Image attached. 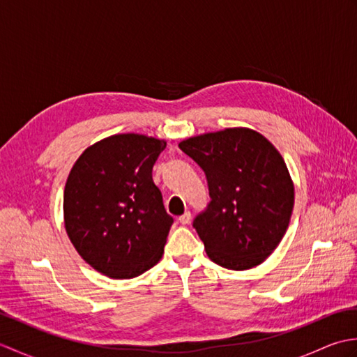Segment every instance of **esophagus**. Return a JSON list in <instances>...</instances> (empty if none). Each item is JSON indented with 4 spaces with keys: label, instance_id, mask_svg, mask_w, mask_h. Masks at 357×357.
Returning <instances> with one entry per match:
<instances>
[{
    "label": "esophagus",
    "instance_id": "1",
    "mask_svg": "<svg viewBox=\"0 0 357 357\" xmlns=\"http://www.w3.org/2000/svg\"><path fill=\"white\" fill-rule=\"evenodd\" d=\"M190 221H192V215H190V211H185L184 215H181V216H179V222L183 224V225L188 224Z\"/></svg>",
    "mask_w": 357,
    "mask_h": 357
}]
</instances>
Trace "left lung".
Wrapping results in <instances>:
<instances>
[{"instance_id":"left-lung-1","label":"left lung","mask_w":357,"mask_h":357,"mask_svg":"<svg viewBox=\"0 0 357 357\" xmlns=\"http://www.w3.org/2000/svg\"><path fill=\"white\" fill-rule=\"evenodd\" d=\"M206 173L210 202L193 219L208 257L247 270L275 252L290 224L294 187L279 151L250 128H225L179 142Z\"/></svg>"}]
</instances>
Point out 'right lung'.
Returning a JSON list of instances; mask_svg holds the SVG:
<instances>
[{"mask_svg": "<svg viewBox=\"0 0 357 357\" xmlns=\"http://www.w3.org/2000/svg\"><path fill=\"white\" fill-rule=\"evenodd\" d=\"M165 142L115 135L93 144L75 162L64 188V222L90 267L130 279L161 259L173 218L151 172Z\"/></svg>", "mask_w": 357, "mask_h": 357, "instance_id": "add662e5", "label": "right lung"}]
</instances>
